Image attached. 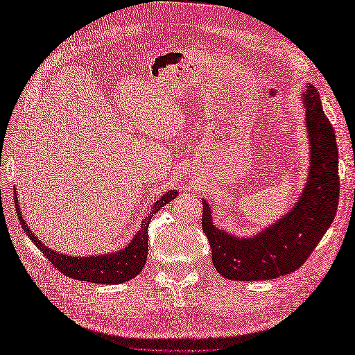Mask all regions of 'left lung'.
<instances>
[{
    "mask_svg": "<svg viewBox=\"0 0 355 355\" xmlns=\"http://www.w3.org/2000/svg\"><path fill=\"white\" fill-rule=\"evenodd\" d=\"M310 140V169L296 205L253 236H233L218 229L212 209L202 202L206 233L216 271L233 281H266L290 275L308 259L333 224L340 193L338 150L334 128L322 108L319 92L311 84L302 94Z\"/></svg>",
    "mask_w": 355,
    "mask_h": 355,
    "instance_id": "obj_1",
    "label": "left lung"
}]
</instances>
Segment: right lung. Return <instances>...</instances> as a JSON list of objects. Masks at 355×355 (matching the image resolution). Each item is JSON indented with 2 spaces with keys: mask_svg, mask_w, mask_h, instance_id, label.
<instances>
[{
  "mask_svg": "<svg viewBox=\"0 0 355 355\" xmlns=\"http://www.w3.org/2000/svg\"><path fill=\"white\" fill-rule=\"evenodd\" d=\"M15 193H17V191H15ZM177 191H168L163 193L162 198H158L154 202L153 210H150L149 215L141 221L139 232L135 233L134 238L130 241V244L122 248V250L93 256L64 254L47 247L45 243H41V241L33 235L26 220H22V212L18 206L17 195H15V205H17V214L22 225V230L27 233L28 238L33 241V244L40 248L45 258L61 271L62 275L84 282L114 285L130 281V279L137 276L141 268L145 267L148 256V227L150 218H153L154 214H157L163 206L168 205L169 201L177 198Z\"/></svg>",
  "mask_w": 355,
  "mask_h": 355,
  "instance_id": "right-lung-1",
  "label": "right lung"
}]
</instances>
